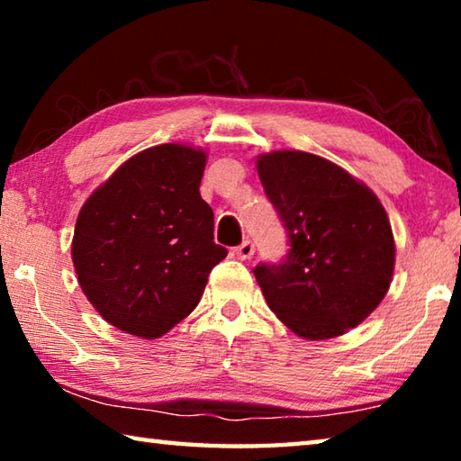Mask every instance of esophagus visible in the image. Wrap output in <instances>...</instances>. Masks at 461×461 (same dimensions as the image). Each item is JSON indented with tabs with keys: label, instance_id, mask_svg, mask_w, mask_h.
Wrapping results in <instances>:
<instances>
[{
	"label": "esophagus",
	"instance_id": "34e87169",
	"mask_svg": "<svg viewBox=\"0 0 461 461\" xmlns=\"http://www.w3.org/2000/svg\"><path fill=\"white\" fill-rule=\"evenodd\" d=\"M236 256L240 260H249L254 256V244L249 240L241 241V244L236 248Z\"/></svg>",
	"mask_w": 461,
	"mask_h": 461
}]
</instances>
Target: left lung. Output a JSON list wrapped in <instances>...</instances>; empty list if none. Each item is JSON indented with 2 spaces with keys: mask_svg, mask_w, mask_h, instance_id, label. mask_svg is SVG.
<instances>
[{
  "mask_svg": "<svg viewBox=\"0 0 461 461\" xmlns=\"http://www.w3.org/2000/svg\"><path fill=\"white\" fill-rule=\"evenodd\" d=\"M256 168L291 241L283 262L254 268L270 311L311 341L360 325L393 283L396 248L382 203L317 154H260Z\"/></svg>",
  "mask_w": 461,
  "mask_h": 461,
  "instance_id": "1",
  "label": "left lung"
}]
</instances>
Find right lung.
<instances>
[{
	"instance_id": "1",
	"label": "right lung",
	"mask_w": 461,
	"mask_h": 461,
	"mask_svg": "<svg viewBox=\"0 0 461 461\" xmlns=\"http://www.w3.org/2000/svg\"><path fill=\"white\" fill-rule=\"evenodd\" d=\"M207 152L160 144L138 152L91 193L77 217L73 264L85 296L109 325L156 339L199 305L228 249L199 185Z\"/></svg>"
}]
</instances>
